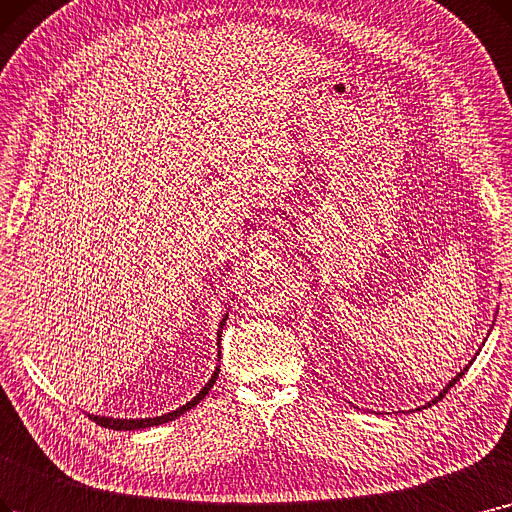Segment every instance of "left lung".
I'll return each instance as SVG.
<instances>
[{"label": "left lung", "instance_id": "left-lung-1", "mask_svg": "<svg viewBox=\"0 0 512 512\" xmlns=\"http://www.w3.org/2000/svg\"><path fill=\"white\" fill-rule=\"evenodd\" d=\"M464 370H466V368H464ZM464 370H460V372H458V374H456V376H454V379H452V381H450V383H448V387H446V389H443V391H441V393H439V395H437V397H435V399H433V402H431V404H437V402H439V399H441V397H443V395H446V393H448V391H450V387H454V385H456V383H458V381H460V379H462V374H464ZM431 404H429V406H431Z\"/></svg>", "mask_w": 512, "mask_h": 512}]
</instances>
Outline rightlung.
Here are the masks:
<instances>
[{
	"label": "right lung",
	"instance_id": "obj_1",
	"mask_svg": "<svg viewBox=\"0 0 512 512\" xmlns=\"http://www.w3.org/2000/svg\"><path fill=\"white\" fill-rule=\"evenodd\" d=\"M226 320H228V314L224 316V320H221V324H219V330H217V341H221L219 337H221V330H224ZM217 374H219V368H215V372H213V376H211V381L203 387V391H198V393H196V397L192 399V402H188L186 406L177 408V410H173V412H169V414H163V416H157V418H129V420H123V418H108V416H94V414H90V418L96 422V425H100V427H108V429H115V431H133V429H146V427H157V425H163V422L175 420L177 416H182L184 412H188L190 408H194L198 402H201V399H203V397L211 391V387L215 385V381H217Z\"/></svg>",
	"mask_w": 512,
	"mask_h": 512
}]
</instances>
